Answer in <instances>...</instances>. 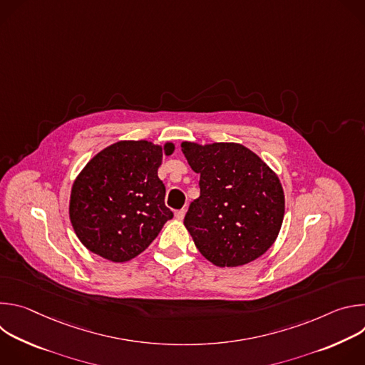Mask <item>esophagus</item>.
I'll list each match as a JSON object with an SVG mask.
<instances>
[{
    "mask_svg": "<svg viewBox=\"0 0 365 365\" xmlns=\"http://www.w3.org/2000/svg\"><path fill=\"white\" fill-rule=\"evenodd\" d=\"M185 214H186V211H185V210H179V211H176V212H175V218H176L178 221H182V220L185 218Z\"/></svg>",
    "mask_w": 365,
    "mask_h": 365,
    "instance_id": "1",
    "label": "esophagus"
}]
</instances>
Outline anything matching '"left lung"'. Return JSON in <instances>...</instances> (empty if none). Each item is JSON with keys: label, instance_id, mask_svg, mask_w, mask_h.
Masks as SVG:
<instances>
[{"label": "left lung", "instance_id": "left-lung-1", "mask_svg": "<svg viewBox=\"0 0 365 365\" xmlns=\"http://www.w3.org/2000/svg\"><path fill=\"white\" fill-rule=\"evenodd\" d=\"M180 145L200 175V196L183 221L196 248L217 267H238L262 257L274 244L284 217L277 175L238 143Z\"/></svg>", "mask_w": 365, "mask_h": 365}]
</instances>
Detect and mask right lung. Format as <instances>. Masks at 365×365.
I'll list each match as a JSON object with an SVG mask.
<instances>
[{
  "label": "right lung",
  "instance_id": "obj_1",
  "mask_svg": "<svg viewBox=\"0 0 365 365\" xmlns=\"http://www.w3.org/2000/svg\"><path fill=\"white\" fill-rule=\"evenodd\" d=\"M175 144L121 140L86 163L69 199V218L79 241L93 254L124 263L141 254L173 218L158 176Z\"/></svg>",
  "mask_w": 365,
  "mask_h": 365
}]
</instances>
